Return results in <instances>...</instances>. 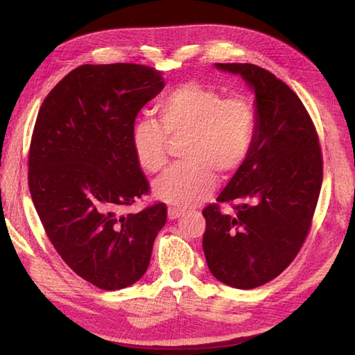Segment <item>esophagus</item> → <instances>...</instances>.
Masks as SVG:
<instances>
[{
	"label": "esophagus",
	"instance_id": "obj_1",
	"mask_svg": "<svg viewBox=\"0 0 355 355\" xmlns=\"http://www.w3.org/2000/svg\"><path fill=\"white\" fill-rule=\"evenodd\" d=\"M167 214H168V219L173 220V219H178L179 216H182V214H184V210L179 207H168Z\"/></svg>",
	"mask_w": 355,
	"mask_h": 355
}]
</instances>
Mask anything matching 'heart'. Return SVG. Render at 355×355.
Masks as SVG:
<instances>
[{"label":"heart","mask_w":355,"mask_h":355,"mask_svg":"<svg viewBox=\"0 0 355 355\" xmlns=\"http://www.w3.org/2000/svg\"><path fill=\"white\" fill-rule=\"evenodd\" d=\"M157 121L144 120L133 130V154L145 171H163L170 141H187L184 164L154 184L157 198L192 206L210 196L216 176L228 179L245 163L254 144L257 116L244 96L223 94L197 81L179 84L157 103Z\"/></svg>","instance_id":"b5f03b06"}]
</instances>
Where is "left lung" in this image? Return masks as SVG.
Wrapping results in <instances>:
<instances>
[{"mask_svg":"<svg viewBox=\"0 0 355 355\" xmlns=\"http://www.w3.org/2000/svg\"><path fill=\"white\" fill-rule=\"evenodd\" d=\"M240 73L256 96L252 153L216 201L202 210V250L210 272L235 288L274 280L293 262L309 232L323 182L318 135L297 94L252 63H216Z\"/></svg>","mask_w":355,"mask_h":355,"instance_id":"obj_1","label":"left lung"}]
</instances>
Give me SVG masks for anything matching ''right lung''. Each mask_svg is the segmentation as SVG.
I'll return each mask as SVG.
<instances>
[{"label": "right lung", "mask_w": 355, "mask_h": 355, "mask_svg": "<svg viewBox=\"0 0 355 355\" xmlns=\"http://www.w3.org/2000/svg\"><path fill=\"white\" fill-rule=\"evenodd\" d=\"M163 89L151 67L81 65L47 94L32 132L28 184L42 227L71 270L103 290L142 278L167 220L164 202L121 213L149 192L132 137Z\"/></svg>", "instance_id": "right-lung-1"}]
</instances>
